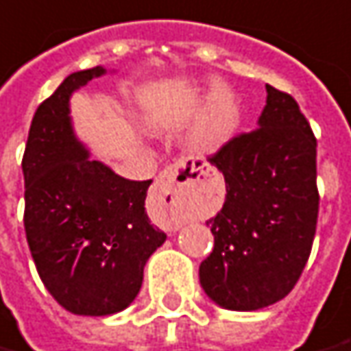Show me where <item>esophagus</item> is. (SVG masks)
<instances>
[{
    "label": "esophagus",
    "mask_w": 351,
    "mask_h": 351,
    "mask_svg": "<svg viewBox=\"0 0 351 351\" xmlns=\"http://www.w3.org/2000/svg\"><path fill=\"white\" fill-rule=\"evenodd\" d=\"M193 171H195L193 167H178V165H173V167H167L165 171H161V175L158 176L156 186H154L156 197L159 201H163V203H167L169 207L173 209L176 203L178 186L199 180V176H195ZM176 226H178V222H176Z\"/></svg>",
    "instance_id": "obj_1"
}]
</instances>
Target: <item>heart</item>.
<instances>
[{
  "label": "heart",
  "mask_w": 351,
  "mask_h": 351,
  "mask_svg": "<svg viewBox=\"0 0 351 351\" xmlns=\"http://www.w3.org/2000/svg\"><path fill=\"white\" fill-rule=\"evenodd\" d=\"M213 110H210L209 117L205 119V123L201 125L199 131L195 133V146L199 150H215L222 142L226 141L232 127H234V100L228 95L222 87L215 85L213 89Z\"/></svg>",
  "instance_id": "obj_1"
}]
</instances>
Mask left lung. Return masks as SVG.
Listing matches in <instances>:
<instances>
[{
    "mask_svg": "<svg viewBox=\"0 0 351 351\" xmlns=\"http://www.w3.org/2000/svg\"><path fill=\"white\" fill-rule=\"evenodd\" d=\"M258 129L235 134L209 161L226 201L207 220L215 249L199 266L218 306L252 312L285 298L312 252L319 213L317 141L296 100L266 85Z\"/></svg>",
    "mask_w": 351,
    "mask_h": 351,
    "instance_id": "1",
    "label": "left lung"
}]
</instances>
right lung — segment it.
<instances>
[{"label": "right lung", "mask_w": 351, "mask_h": 351, "mask_svg": "<svg viewBox=\"0 0 351 351\" xmlns=\"http://www.w3.org/2000/svg\"><path fill=\"white\" fill-rule=\"evenodd\" d=\"M106 72L70 73L34 114L24 173V230L43 285L75 315H110L138 295L144 266L167 235L144 209L152 180H127L73 134L70 95Z\"/></svg>", "instance_id": "obj_1"}]
</instances>
